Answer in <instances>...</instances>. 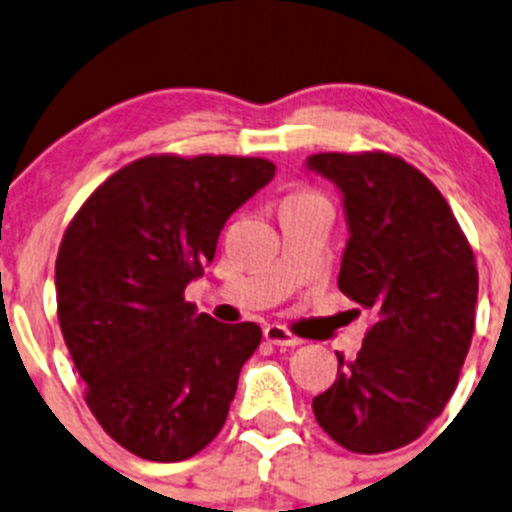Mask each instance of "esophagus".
I'll return each mask as SVG.
<instances>
[{
    "label": "esophagus",
    "instance_id": "34e87169",
    "mask_svg": "<svg viewBox=\"0 0 512 512\" xmlns=\"http://www.w3.org/2000/svg\"><path fill=\"white\" fill-rule=\"evenodd\" d=\"M265 339L270 344H275V347H285V349H294L302 344V339L294 337V334L289 332V329L282 327V324H267Z\"/></svg>",
    "mask_w": 512,
    "mask_h": 512
}]
</instances>
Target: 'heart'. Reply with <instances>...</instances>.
Listing matches in <instances>:
<instances>
[{
	"label": "heart",
	"mask_w": 512,
	"mask_h": 512,
	"mask_svg": "<svg viewBox=\"0 0 512 512\" xmlns=\"http://www.w3.org/2000/svg\"><path fill=\"white\" fill-rule=\"evenodd\" d=\"M299 195H317V193H309V190H302V193H297V195H292V198H299Z\"/></svg>",
	"instance_id": "obj_1"
}]
</instances>
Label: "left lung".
Segmentation results:
<instances>
[{
	"mask_svg": "<svg viewBox=\"0 0 512 512\" xmlns=\"http://www.w3.org/2000/svg\"><path fill=\"white\" fill-rule=\"evenodd\" d=\"M307 165L342 190L339 289L374 314L356 359L337 354V381L314 396V416L347 451H396L456 389L476 329V257L446 198L404 158L317 153Z\"/></svg>",
	"mask_w": 512,
	"mask_h": 512,
	"instance_id": "8db88e82",
	"label": "left lung"
}]
</instances>
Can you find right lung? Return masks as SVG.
I'll return each mask as SVG.
<instances>
[{
    "label": "right lung",
    "instance_id": "add662e5",
    "mask_svg": "<svg viewBox=\"0 0 512 512\" xmlns=\"http://www.w3.org/2000/svg\"><path fill=\"white\" fill-rule=\"evenodd\" d=\"M275 175L265 158H138L74 215L56 257V314L103 431L146 461L203 451L223 428L255 322L195 314L185 287L227 218Z\"/></svg>",
    "mask_w": 512,
    "mask_h": 512
}]
</instances>
